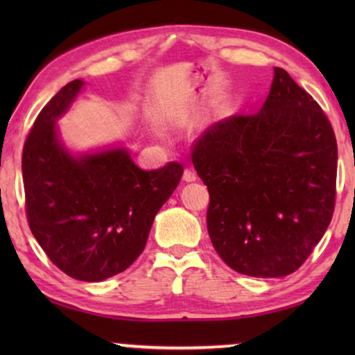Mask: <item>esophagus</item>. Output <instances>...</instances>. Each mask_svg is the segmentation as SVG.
Instances as JSON below:
<instances>
[{
  "label": "esophagus",
  "mask_w": 355,
  "mask_h": 355,
  "mask_svg": "<svg viewBox=\"0 0 355 355\" xmlns=\"http://www.w3.org/2000/svg\"><path fill=\"white\" fill-rule=\"evenodd\" d=\"M182 179L186 182H193L197 179V173L193 171L192 168H186L184 169V174H182Z\"/></svg>",
  "instance_id": "obj_1"
}]
</instances>
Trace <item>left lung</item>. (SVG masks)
Wrapping results in <instances>:
<instances>
[{"label":"left lung","instance_id":"left-lung-1","mask_svg":"<svg viewBox=\"0 0 355 355\" xmlns=\"http://www.w3.org/2000/svg\"><path fill=\"white\" fill-rule=\"evenodd\" d=\"M192 163L210 193L211 244L237 273H294L328 230L336 137L320 105L281 67L261 110L210 125L193 144Z\"/></svg>","mask_w":355,"mask_h":355}]
</instances>
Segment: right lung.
I'll return each instance as SVG.
<instances>
[{
    "instance_id": "right-lung-1",
    "label": "right lung",
    "mask_w": 355,
    "mask_h": 355,
    "mask_svg": "<svg viewBox=\"0 0 355 355\" xmlns=\"http://www.w3.org/2000/svg\"><path fill=\"white\" fill-rule=\"evenodd\" d=\"M84 80L62 87L37 116L22 152L31 231L53 263L71 278L96 283L137 260L150 227L182 176V164L144 171L128 150L72 157L58 137Z\"/></svg>"
}]
</instances>
